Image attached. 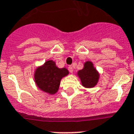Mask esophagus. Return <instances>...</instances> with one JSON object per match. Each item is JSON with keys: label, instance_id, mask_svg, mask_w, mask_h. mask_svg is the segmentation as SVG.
I'll use <instances>...</instances> for the list:
<instances>
[{"label": "esophagus", "instance_id": "esophagus-1", "mask_svg": "<svg viewBox=\"0 0 134 134\" xmlns=\"http://www.w3.org/2000/svg\"><path fill=\"white\" fill-rule=\"evenodd\" d=\"M68 70H69V71L70 73H72L73 71H74V68H73V66H71V65L69 66V67H68Z\"/></svg>", "mask_w": 134, "mask_h": 134}]
</instances>
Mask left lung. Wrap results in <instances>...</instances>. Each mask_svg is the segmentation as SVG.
<instances>
[{
  "instance_id": "8db88e82",
  "label": "left lung",
  "mask_w": 134,
  "mask_h": 134,
  "mask_svg": "<svg viewBox=\"0 0 134 134\" xmlns=\"http://www.w3.org/2000/svg\"><path fill=\"white\" fill-rule=\"evenodd\" d=\"M82 86L87 88L93 87L97 84L99 74L94 68L92 62L87 61L84 64V68L78 71Z\"/></svg>"
}]
</instances>
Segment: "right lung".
I'll list each match as a JSON object with an SVG mask.
<instances>
[{"label": "right lung", "instance_id": "right-lung-1", "mask_svg": "<svg viewBox=\"0 0 134 134\" xmlns=\"http://www.w3.org/2000/svg\"><path fill=\"white\" fill-rule=\"evenodd\" d=\"M69 74L66 68H58L55 62L47 60L42 66L38 67L34 73V80L36 85L42 91L49 94L58 92L62 78Z\"/></svg>", "mask_w": 134, "mask_h": 134}]
</instances>
